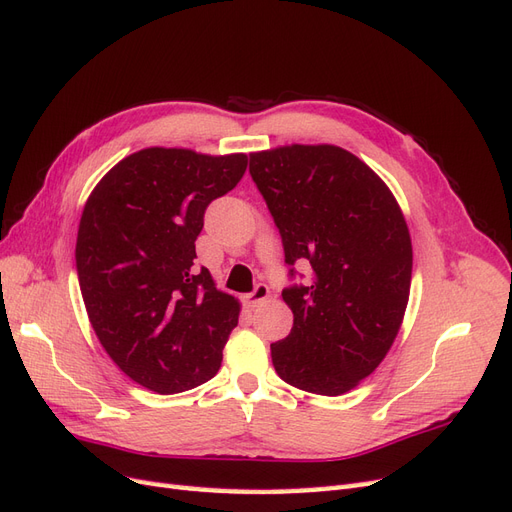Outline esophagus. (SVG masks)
I'll list each match as a JSON object with an SVG mask.
<instances>
[{
	"label": "esophagus",
	"instance_id": "esophagus-1",
	"mask_svg": "<svg viewBox=\"0 0 512 512\" xmlns=\"http://www.w3.org/2000/svg\"><path fill=\"white\" fill-rule=\"evenodd\" d=\"M267 299H269V286L267 284H256V288L243 297L247 307H258L262 301H267Z\"/></svg>",
	"mask_w": 512,
	"mask_h": 512
}]
</instances>
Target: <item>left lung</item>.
Returning <instances> with one entry per match:
<instances>
[{
	"instance_id": "left-lung-1",
	"label": "left lung",
	"mask_w": 512,
	"mask_h": 512,
	"mask_svg": "<svg viewBox=\"0 0 512 512\" xmlns=\"http://www.w3.org/2000/svg\"><path fill=\"white\" fill-rule=\"evenodd\" d=\"M250 175L280 228L290 277L297 262L314 271L282 292L294 322L271 344L273 367L301 391L344 395L382 363L406 314L404 213L374 170L335 145L250 153Z\"/></svg>"
}]
</instances>
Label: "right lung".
Wrapping results in <instances>:
<instances>
[{"mask_svg":"<svg viewBox=\"0 0 512 512\" xmlns=\"http://www.w3.org/2000/svg\"><path fill=\"white\" fill-rule=\"evenodd\" d=\"M245 153L149 147L115 164L87 198L76 273L91 327L115 365L173 395L211 380L239 301L194 267L211 200L241 181Z\"/></svg>","mask_w":512,"mask_h":512,"instance_id":"obj_1","label":"right lung"}]
</instances>
